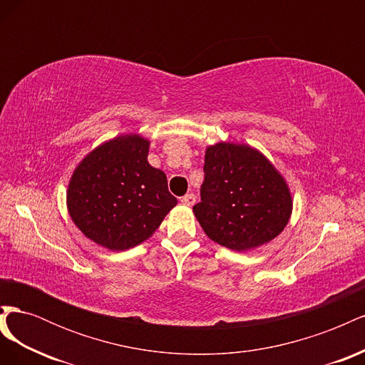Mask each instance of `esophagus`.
I'll return each mask as SVG.
<instances>
[{
  "instance_id": "34e87169",
  "label": "esophagus",
  "mask_w": 365,
  "mask_h": 365,
  "mask_svg": "<svg viewBox=\"0 0 365 365\" xmlns=\"http://www.w3.org/2000/svg\"><path fill=\"white\" fill-rule=\"evenodd\" d=\"M181 202L187 207H192L195 202H196V196L193 193H187L185 196L181 197Z\"/></svg>"
}]
</instances>
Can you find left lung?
<instances>
[{
	"label": "left lung",
	"mask_w": 365,
	"mask_h": 365,
	"mask_svg": "<svg viewBox=\"0 0 365 365\" xmlns=\"http://www.w3.org/2000/svg\"><path fill=\"white\" fill-rule=\"evenodd\" d=\"M201 202L193 213L205 235L233 251L268 244L288 225L292 195L282 173L248 145L220 141L205 149Z\"/></svg>",
	"instance_id": "1"
}]
</instances>
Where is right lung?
<instances>
[{
  "label": "right lung",
  "instance_id": "add662e5",
  "mask_svg": "<svg viewBox=\"0 0 365 365\" xmlns=\"http://www.w3.org/2000/svg\"><path fill=\"white\" fill-rule=\"evenodd\" d=\"M140 134L102 143L77 164L67 190L74 225L94 244L125 251L149 239L178 204L168 178L148 161Z\"/></svg>",
  "mask_w": 365,
  "mask_h": 365
}]
</instances>
